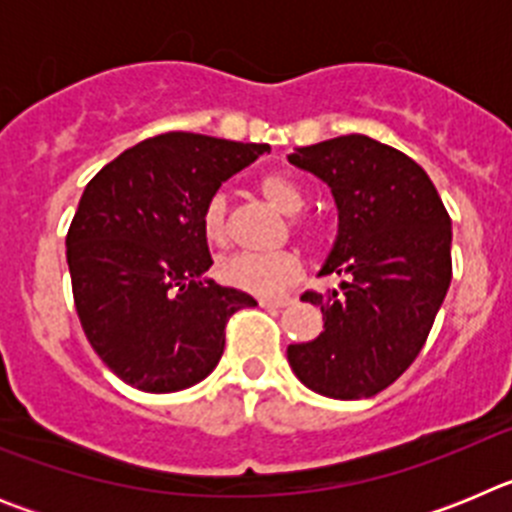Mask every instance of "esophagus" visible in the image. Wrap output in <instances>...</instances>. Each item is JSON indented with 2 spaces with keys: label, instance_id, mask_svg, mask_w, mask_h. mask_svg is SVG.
<instances>
[{
  "label": "esophagus",
  "instance_id": "1",
  "mask_svg": "<svg viewBox=\"0 0 512 512\" xmlns=\"http://www.w3.org/2000/svg\"><path fill=\"white\" fill-rule=\"evenodd\" d=\"M261 307H287L292 305V297H261Z\"/></svg>",
  "mask_w": 512,
  "mask_h": 512
}]
</instances>
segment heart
I'll return each instance as SVG.
<instances>
[{"instance_id": "1", "label": "heart", "mask_w": 512, "mask_h": 512, "mask_svg": "<svg viewBox=\"0 0 512 512\" xmlns=\"http://www.w3.org/2000/svg\"><path fill=\"white\" fill-rule=\"evenodd\" d=\"M261 192L271 205L282 210L284 215H297L305 207L307 197L289 176L266 174L261 179ZM202 233L207 243L223 246L230 235L228 223V194L215 192L202 207ZM302 261L297 253H235L217 264V277L228 287L243 289L251 295L274 297L300 279Z\"/></svg>"}]
</instances>
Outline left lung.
Listing matches in <instances>:
<instances>
[{
  "instance_id": "obj_1",
  "label": "left lung",
  "mask_w": 512,
  "mask_h": 512,
  "mask_svg": "<svg viewBox=\"0 0 512 512\" xmlns=\"http://www.w3.org/2000/svg\"><path fill=\"white\" fill-rule=\"evenodd\" d=\"M289 164L318 176L338 210V235L320 277L341 289L305 292L323 333L292 343L287 361L307 390L364 400L415 361L451 284V220L413 158L369 135L295 148Z\"/></svg>"
}]
</instances>
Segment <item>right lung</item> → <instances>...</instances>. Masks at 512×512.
Instances as JSON below:
<instances>
[{"mask_svg": "<svg viewBox=\"0 0 512 512\" xmlns=\"http://www.w3.org/2000/svg\"><path fill=\"white\" fill-rule=\"evenodd\" d=\"M269 143L197 133L148 138L87 184L69 235L81 328L112 374L166 395L217 366L225 323L256 300L205 277L212 266L202 207Z\"/></svg>", "mask_w": 512, "mask_h": 512, "instance_id": "1", "label": "right lung"}]
</instances>
